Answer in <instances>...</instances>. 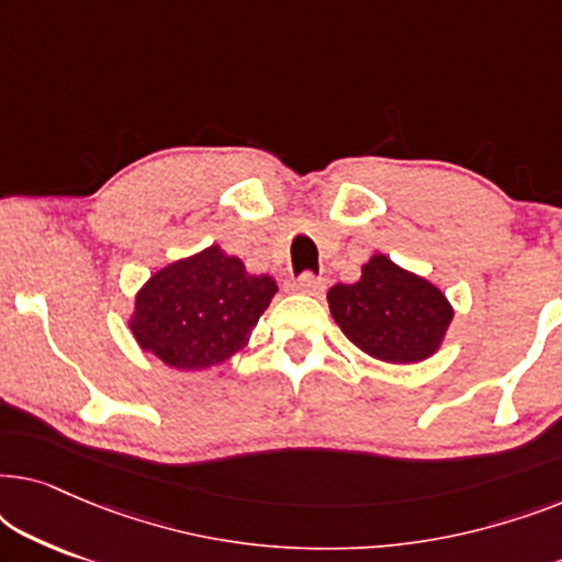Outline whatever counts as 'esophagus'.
<instances>
[{
	"label": "esophagus",
	"instance_id": "34e87169",
	"mask_svg": "<svg viewBox=\"0 0 562 562\" xmlns=\"http://www.w3.org/2000/svg\"><path fill=\"white\" fill-rule=\"evenodd\" d=\"M291 289L299 291V294H319V291L325 289V281L314 273H302L294 283H291Z\"/></svg>",
	"mask_w": 562,
	"mask_h": 562
}]
</instances>
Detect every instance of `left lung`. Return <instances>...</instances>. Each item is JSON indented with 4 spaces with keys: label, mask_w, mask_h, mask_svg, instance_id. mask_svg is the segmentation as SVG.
<instances>
[{
    "label": "left lung",
    "mask_w": 562,
    "mask_h": 562,
    "mask_svg": "<svg viewBox=\"0 0 562 562\" xmlns=\"http://www.w3.org/2000/svg\"><path fill=\"white\" fill-rule=\"evenodd\" d=\"M329 312L345 337L386 363H417L440 348L452 306L432 283L373 256L356 283H337Z\"/></svg>",
    "instance_id": "obj_1"
}]
</instances>
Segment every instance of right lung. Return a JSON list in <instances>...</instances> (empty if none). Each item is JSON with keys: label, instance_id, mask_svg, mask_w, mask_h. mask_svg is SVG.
Here are the masks:
<instances>
[{"label": "right lung", "instance_id": "1", "mask_svg": "<svg viewBox=\"0 0 562 562\" xmlns=\"http://www.w3.org/2000/svg\"><path fill=\"white\" fill-rule=\"evenodd\" d=\"M273 294L271 276H250L240 258L212 245L145 283L130 329L166 366L202 371L243 348Z\"/></svg>", "mask_w": 562, "mask_h": 562}]
</instances>
